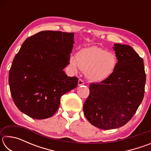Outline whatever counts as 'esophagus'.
<instances>
[{
  "label": "esophagus",
  "instance_id": "esophagus-1",
  "mask_svg": "<svg viewBox=\"0 0 151 151\" xmlns=\"http://www.w3.org/2000/svg\"><path fill=\"white\" fill-rule=\"evenodd\" d=\"M85 85V82H84L82 79H79L78 81V85L81 86V85Z\"/></svg>",
  "mask_w": 151,
  "mask_h": 151
}]
</instances>
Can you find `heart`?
<instances>
[{
	"label": "heart",
	"mask_w": 151,
	"mask_h": 151,
	"mask_svg": "<svg viewBox=\"0 0 151 151\" xmlns=\"http://www.w3.org/2000/svg\"><path fill=\"white\" fill-rule=\"evenodd\" d=\"M118 59L112 52L97 47L82 48L76 58L70 57L69 66L74 72L78 68L85 71L86 78L91 81L101 82L111 76L116 68Z\"/></svg>",
	"instance_id": "1"
}]
</instances>
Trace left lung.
Here are the masks:
<instances>
[{"label": "left lung", "mask_w": 151, "mask_h": 151, "mask_svg": "<svg viewBox=\"0 0 151 151\" xmlns=\"http://www.w3.org/2000/svg\"><path fill=\"white\" fill-rule=\"evenodd\" d=\"M113 49L116 68L106 80L91 83L83 105L90 123L103 130L121 127L131 119L144 97L146 83L143 59L133 48L114 44Z\"/></svg>", "instance_id": "1"}]
</instances>
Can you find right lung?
<instances>
[{
    "label": "right lung",
    "instance_id": "1",
    "mask_svg": "<svg viewBox=\"0 0 151 151\" xmlns=\"http://www.w3.org/2000/svg\"><path fill=\"white\" fill-rule=\"evenodd\" d=\"M73 44V32L52 30L25 40L9 75L12 100L22 112L35 119L49 118L58 109L60 97L77 86V77L63 70Z\"/></svg>",
    "mask_w": 151,
    "mask_h": 151
}]
</instances>
